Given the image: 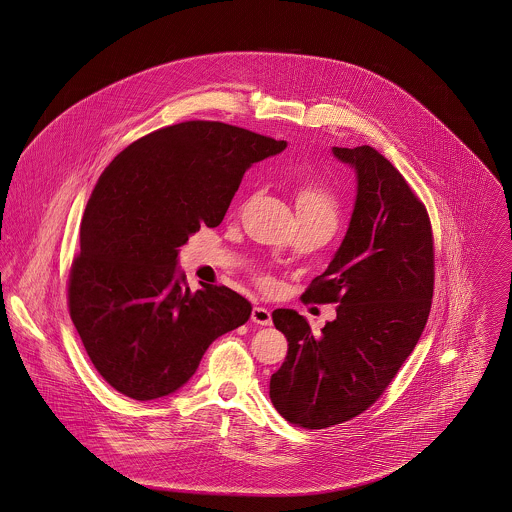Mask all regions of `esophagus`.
Returning <instances> with one entry per match:
<instances>
[{
    "label": "esophagus",
    "mask_w": 512,
    "mask_h": 512,
    "mask_svg": "<svg viewBox=\"0 0 512 512\" xmlns=\"http://www.w3.org/2000/svg\"><path fill=\"white\" fill-rule=\"evenodd\" d=\"M251 320L257 322V324H261V326H268V324L272 322V315H270V311L265 309L263 305H255L253 311H251Z\"/></svg>",
    "instance_id": "esophagus-1"
}]
</instances>
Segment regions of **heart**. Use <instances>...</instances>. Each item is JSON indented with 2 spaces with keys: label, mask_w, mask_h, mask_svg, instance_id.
<instances>
[{
  "label": "heart",
  "mask_w": 512,
  "mask_h": 512,
  "mask_svg": "<svg viewBox=\"0 0 512 512\" xmlns=\"http://www.w3.org/2000/svg\"><path fill=\"white\" fill-rule=\"evenodd\" d=\"M297 213H311V215L332 220L336 224L338 203H336V197L328 190L313 184H303L297 190Z\"/></svg>",
  "instance_id": "b5f03b06"
}]
</instances>
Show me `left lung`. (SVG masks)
I'll return each mask as SVG.
<instances>
[{"mask_svg":"<svg viewBox=\"0 0 512 512\" xmlns=\"http://www.w3.org/2000/svg\"><path fill=\"white\" fill-rule=\"evenodd\" d=\"M357 176L349 228L332 263L303 293L338 303L320 336L292 309L274 326L288 355L270 378V401L288 422L322 430L366 411L422 336L434 293V240L426 207L374 147H332Z\"/></svg>","mask_w":512,"mask_h":512,"instance_id":"obj_1","label":"left lung"}]
</instances>
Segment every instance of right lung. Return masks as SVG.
Listing matches in <instances>:
<instances>
[{"instance_id": "add662e5", "label": "right lung", "mask_w": 512, "mask_h": 512, "mask_svg": "<svg viewBox=\"0 0 512 512\" xmlns=\"http://www.w3.org/2000/svg\"><path fill=\"white\" fill-rule=\"evenodd\" d=\"M224 122L188 121L122 149L99 176L80 224L69 311L103 380L136 401L180 390L207 347L249 320L226 286L190 292L178 251L219 226L244 172L286 149Z\"/></svg>"}]
</instances>
